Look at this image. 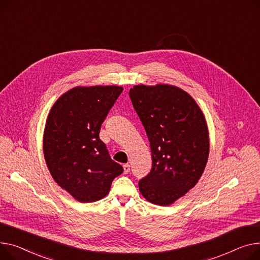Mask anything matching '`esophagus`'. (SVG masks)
<instances>
[{
	"mask_svg": "<svg viewBox=\"0 0 260 260\" xmlns=\"http://www.w3.org/2000/svg\"><path fill=\"white\" fill-rule=\"evenodd\" d=\"M129 170H131V166H129V164H124V165H123V172H124V174H125V175H126V174H128Z\"/></svg>",
	"mask_w": 260,
	"mask_h": 260,
	"instance_id": "34e87169",
	"label": "esophagus"
}]
</instances>
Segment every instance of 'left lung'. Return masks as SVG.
Masks as SVG:
<instances>
[{
	"instance_id": "obj_1",
	"label": "left lung",
	"mask_w": 260,
	"mask_h": 260,
	"mask_svg": "<svg viewBox=\"0 0 260 260\" xmlns=\"http://www.w3.org/2000/svg\"><path fill=\"white\" fill-rule=\"evenodd\" d=\"M146 132L152 166L139 182L151 204L169 206L193 188L209 155V133L196 100L178 86L139 84L129 91Z\"/></svg>"
}]
</instances>
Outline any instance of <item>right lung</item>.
Returning a JSON list of instances; mask_svg holds the SVG:
<instances>
[{
	"instance_id": "1",
	"label": "right lung",
	"mask_w": 260,
	"mask_h": 260,
	"mask_svg": "<svg viewBox=\"0 0 260 260\" xmlns=\"http://www.w3.org/2000/svg\"><path fill=\"white\" fill-rule=\"evenodd\" d=\"M123 88L75 86L51 108L43 148L50 174L60 188L80 203L108 196L113 180L123 172L99 138L103 121Z\"/></svg>"
}]
</instances>
